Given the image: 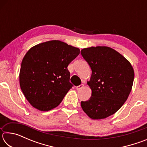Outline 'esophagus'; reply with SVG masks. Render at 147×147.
<instances>
[{"label":"esophagus","mask_w":147,"mask_h":147,"mask_svg":"<svg viewBox=\"0 0 147 147\" xmlns=\"http://www.w3.org/2000/svg\"><path fill=\"white\" fill-rule=\"evenodd\" d=\"M84 86V84H81V85H80V86H76V89H77V90H80V89H81L83 88Z\"/></svg>","instance_id":"1"}]
</instances>
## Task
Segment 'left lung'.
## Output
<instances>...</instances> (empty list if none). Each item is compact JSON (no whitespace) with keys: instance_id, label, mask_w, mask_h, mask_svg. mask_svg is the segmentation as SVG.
<instances>
[{"instance_id":"obj_1","label":"left lung","mask_w":147,"mask_h":147,"mask_svg":"<svg viewBox=\"0 0 147 147\" xmlns=\"http://www.w3.org/2000/svg\"><path fill=\"white\" fill-rule=\"evenodd\" d=\"M92 71L88 86L91 96L81 107L92 119H102L117 111L132 88L134 71L127 59L108 47H91L81 51Z\"/></svg>"}]
</instances>
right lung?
<instances>
[{
    "instance_id": "right-lung-1",
    "label": "right lung",
    "mask_w": 147,
    "mask_h": 147,
    "mask_svg": "<svg viewBox=\"0 0 147 147\" xmlns=\"http://www.w3.org/2000/svg\"><path fill=\"white\" fill-rule=\"evenodd\" d=\"M80 49L53 40L37 45L23 59L19 73L21 89L35 108L47 111L58 106L73 86L68 65Z\"/></svg>"
}]
</instances>
